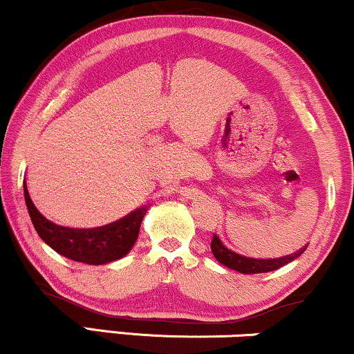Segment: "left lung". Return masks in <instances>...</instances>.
I'll list each match as a JSON object with an SVG mask.
<instances>
[{
  "instance_id": "obj_1",
  "label": "left lung",
  "mask_w": 354,
  "mask_h": 354,
  "mask_svg": "<svg viewBox=\"0 0 354 354\" xmlns=\"http://www.w3.org/2000/svg\"><path fill=\"white\" fill-rule=\"evenodd\" d=\"M210 248L218 263H221L223 266H226V268L238 270V272H243V274H259V272H269V270H276L279 268H282V266H286L287 263H290V261H294L295 257H299L304 252V248H302V250L294 252V254L276 257V259H257V257H248V256L238 254L236 251L226 248L225 243L221 241L218 234H213Z\"/></svg>"
}]
</instances>
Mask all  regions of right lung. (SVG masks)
Here are the masks:
<instances>
[{
  "label": "right lung",
  "instance_id": "1",
  "mask_svg": "<svg viewBox=\"0 0 354 354\" xmlns=\"http://www.w3.org/2000/svg\"><path fill=\"white\" fill-rule=\"evenodd\" d=\"M24 197L34 228L52 250L77 263L95 266L111 263L128 254L136 243L139 226L147 212L144 205L113 223L97 228H73L47 220L30 200L28 187L24 189Z\"/></svg>",
  "mask_w": 354,
  "mask_h": 354
}]
</instances>
